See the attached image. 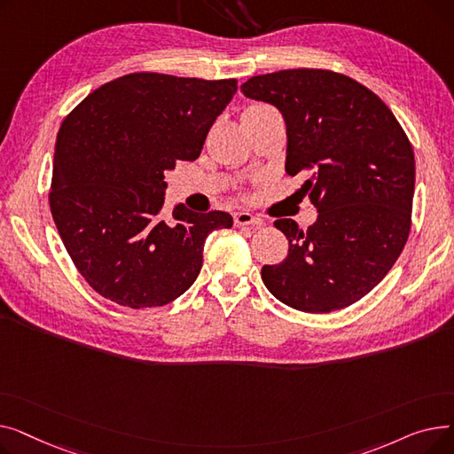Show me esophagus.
<instances>
[{
	"label": "esophagus",
	"mask_w": 454,
	"mask_h": 454,
	"mask_svg": "<svg viewBox=\"0 0 454 454\" xmlns=\"http://www.w3.org/2000/svg\"><path fill=\"white\" fill-rule=\"evenodd\" d=\"M233 221H235V226H257V224H263V221H261L259 217H255V215L248 213V211H237V213H233Z\"/></svg>",
	"instance_id": "esophagus-1"
}]
</instances>
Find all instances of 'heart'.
Wrapping results in <instances>:
<instances>
[{
	"mask_svg": "<svg viewBox=\"0 0 454 454\" xmlns=\"http://www.w3.org/2000/svg\"><path fill=\"white\" fill-rule=\"evenodd\" d=\"M269 106H261V105H254V106H250V108H247L245 110V114H250V112H263V110H267Z\"/></svg>",
	"mask_w": 454,
	"mask_h": 454,
	"instance_id": "1",
	"label": "heart"
}]
</instances>
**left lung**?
<instances>
[{"label": "left lung", "mask_w": 454, "mask_h": 454, "mask_svg": "<svg viewBox=\"0 0 454 454\" xmlns=\"http://www.w3.org/2000/svg\"><path fill=\"white\" fill-rule=\"evenodd\" d=\"M248 99L276 106L287 127L285 169L318 219L289 239L279 265L261 269L265 287L303 313H331L366 296L394 267L411 231L416 161L407 134L377 95L325 69H281L248 79Z\"/></svg>", "instance_id": "left-lung-1"}]
</instances>
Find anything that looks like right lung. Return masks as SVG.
Returning <instances> with one entry per match:
<instances>
[{"instance_id": "1", "label": "right lung", "mask_w": 454, "mask_h": 454, "mask_svg": "<svg viewBox=\"0 0 454 454\" xmlns=\"http://www.w3.org/2000/svg\"><path fill=\"white\" fill-rule=\"evenodd\" d=\"M235 91V79L130 74L90 93L64 119L50 206L95 293L132 309L160 307L195 283L206 237L233 219L184 204L165 219V171L200 156Z\"/></svg>"}]
</instances>
